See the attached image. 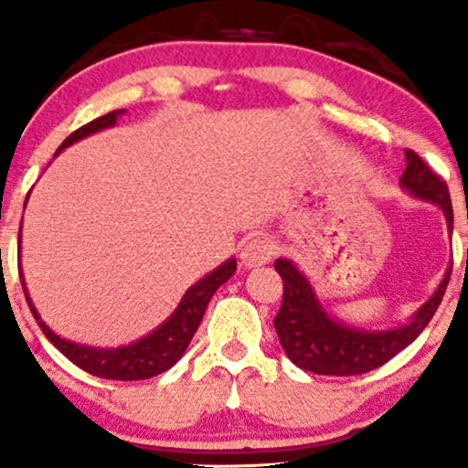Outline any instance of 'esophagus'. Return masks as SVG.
<instances>
[{
	"mask_svg": "<svg viewBox=\"0 0 468 468\" xmlns=\"http://www.w3.org/2000/svg\"><path fill=\"white\" fill-rule=\"evenodd\" d=\"M272 252H275V246H272L271 239L252 238L249 241H244V246H241L239 260L246 268H257V266L268 264Z\"/></svg>",
	"mask_w": 468,
	"mask_h": 468,
	"instance_id": "obj_1",
	"label": "esophagus"
}]
</instances>
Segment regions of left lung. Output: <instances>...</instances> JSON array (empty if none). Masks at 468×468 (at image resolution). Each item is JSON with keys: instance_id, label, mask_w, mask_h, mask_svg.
I'll return each instance as SVG.
<instances>
[{"instance_id": "left-lung-1", "label": "left lung", "mask_w": 468, "mask_h": 468, "mask_svg": "<svg viewBox=\"0 0 468 468\" xmlns=\"http://www.w3.org/2000/svg\"><path fill=\"white\" fill-rule=\"evenodd\" d=\"M405 160L407 169L400 176V186L418 200L431 202L442 208L447 227L453 233V207H451L447 182L433 174L420 155L411 149H405ZM275 271L283 282L282 308L275 316L279 343L297 367L324 376L372 372L405 350L407 346H411L436 314L451 277L449 268L433 297L416 310L410 324L372 332L332 319L321 308L308 279L290 260H277Z\"/></svg>"}]
</instances>
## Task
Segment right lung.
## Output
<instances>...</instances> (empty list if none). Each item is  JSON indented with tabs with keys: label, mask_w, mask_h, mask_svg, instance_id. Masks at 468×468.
Listing matches in <instances>:
<instances>
[{
	"label": "right lung",
	"mask_w": 468,
	"mask_h": 468,
	"mask_svg": "<svg viewBox=\"0 0 468 468\" xmlns=\"http://www.w3.org/2000/svg\"><path fill=\"white\" fill-rule=\"evenodd\" d=\"M122 112L125 110L110 112V114L94 118V121L88 122V125L79 127L77 132L69 133L66 141L61 143L58 152L69 147L72 143L80 141V138L90 136V133H96L105 130V127L116 125V118L121 116ZM26 202H28V197H26ZM235 268H238V261L235 260L224 261L222 266H218L216 271L208 272L207 277L200 279L196 286L186 290L180 305L176 308V313L171 314L163 325L155 327L152 335L143 336L141 341L132 343V346L116 347V350H101V347L79 346V343L66 341V338L57 336L55 332L41 321L39 313H37L35 305H32L28 290H26V283H24V275H21V272L19 277H21V286H24L26 302H28L32 316L37 319V324H39L41 332H44L48 341H50L52 346L63 354V356H68L69 361L77 365V367L85 369V372L92 376H99V378L144 380L166 372V369L174 367V365L180 361V356L185 354L186 347H189L193 335H196L197 325H200L208 302H211V297L216 294V290L222 286L224 282H229V279L233 277Z\"/></svg>",
	"instance_id": "1"
}]
</instances>
